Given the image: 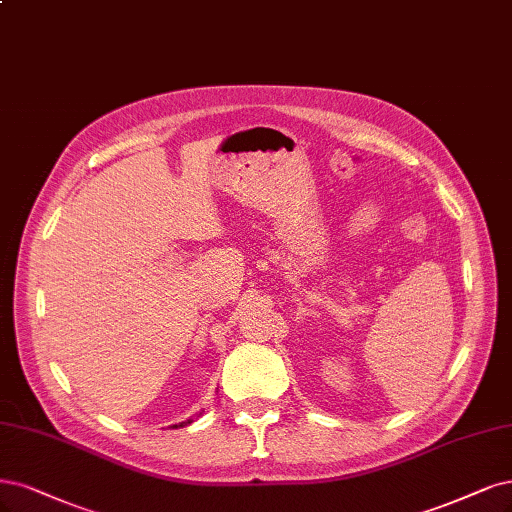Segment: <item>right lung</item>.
<instances>
[{
    "mask_svg": "<svg viewBox=\"0 0 512 512\" xmlns=\"http://www.w3.org/2000/svg\"><path fill=\"white\" fill-rule=\"evenodd\" d=\"M188 424H192V419H186V421H182V424H175L173 428H184V426H188Z\"/></svg>",
    "mask_w": 512,
    "mask_h": 512,
    "instance_id": "add662e5",
    "label": "right lung"
}]
</instances>
